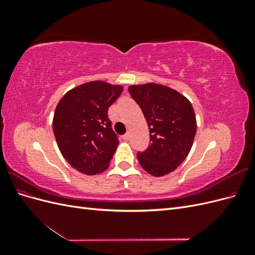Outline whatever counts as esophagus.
Instances as JSON below:
<instances>
[{
    "label": "esophagus",
    "instance_id": "1",
    "mask_svg": "<svg viewBox=\"0 0 255 255\" xmlns=\"http://www.w3.org/2000/svg\"><path fill=\"white\" fill-rule=\"evenodd\" d=\"M122 138H123V139H125V140H128L129 138H130V134H129V133H127V134H125V135L122 136Z\"/></svg>",
    "mask_w": 255,
    "mask_h": 255
}]
</instances>
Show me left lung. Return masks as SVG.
Here are the masks:
<instances>
[{"label": "left lung", "mask_w": 255, "mask_h": 255, "mask_svg": "<svg viewBox=\"0 0 255 255\" xmlns=\"http://www.w3.org/2000/svg\"><path fill=\"white\" fill-rule=\"evenodd\" d=\"M128 92L141 109L150 132V145L137 153L138 161L154 176L170 173L187 157L195 139L197 122L191 103L158 84L133 85Z\"/></svg>", "instance_id": "8db88e82"}]
</instances>
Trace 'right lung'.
Segmentation results:
<instances>
[{
	"instance_id": "1",
	"label": "right lung",
	"mask_w": 255,
	"mask_h": 255,
	"mask_svg": "<svg viewBox=\"0 0 255 255\" xmlns=\"http://www.w3.org/2000/svg\"><path fill=\"white\" fill-rule=\"evenodd\" d=\"M123 87L95 81L68 91L56 106L53 132L65 159L80 172L105 171L119 143L109 107Z\"/></svg>"
}]
</instances>
